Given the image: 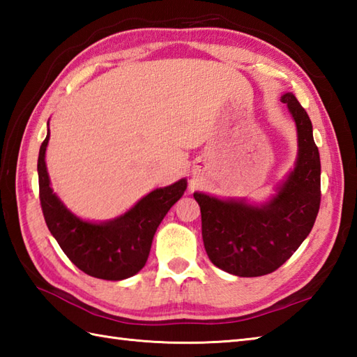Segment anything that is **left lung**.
I'll list each match as a JSON object with an SVG mask.
<instances>
[{
	"label": "left lung",
	"mask_w": 357,
	"mask_h": 357,
	"mask_svg": "<svg viewBox=\"0 0 357 357\" xmlns=\"http://www.w3.org/2000/svg\"><path fill=\"white\" fill-rule=\"evenodd\" d=\"M298 128L299 155L278 195L262 207L195 193L204 247L216 267L241 278L264 276L290 259L312 231L321 206V158L313 126L296 96H282Z\"/></svg>",
	"instance_id": "obj_1"
}]
</instances>
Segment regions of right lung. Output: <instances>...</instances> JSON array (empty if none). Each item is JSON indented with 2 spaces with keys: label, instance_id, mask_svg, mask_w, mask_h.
<instances>
[{
  "label": "right lung",
  "instance_id": "right-lung-1",
  "mask_svg": "<svg viewBox=\"0 0 357 357\" xmlns=\"http://www.w3.org/2000/svg\"><path fill=\"white\" fill-rule=\"evenodd\" d=\"M38 156V181L43 215L53 238L66 256L86 275L105 280H121L136 275L147 262L151 241L167 211L184 195L187 181L156 188L113 221L86 222L72 215L50 188L45 169V147Z\"/></svg>",
  "mask_w": 357,
  "mask_h": 357
}]
</instances>
